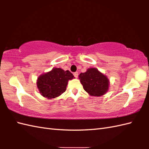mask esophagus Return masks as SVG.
<instances>
[{
    "mask_svg": "<svg viewBox=\"0 0 149 149\" xmlns=\"http://www.w3.org/2000/svg\"><path fill=\"white\" fill-rule=\"evenodd\" d=\"M74 75L75 77L77 78V77H78V72H74Z\"/></svg>",
    "mask_w": 149,
    "mask_h": 149,
    "instance_id": "34e87169",
    "label": "esophagus"
}]
</instances>
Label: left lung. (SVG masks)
<instances>
[{
  "label": "left lung",
  "instance_id": "obj_1",
  "mask_svg": "<svg viewBox=\"0 0 149 149\" xmlns=\"http://www.w3.org/2000/svg\"><path fill=\"white\" fill-rule=\"evenodd\" d=\"M84 90L91 96L99 97L105 94L109 88V80L97 68H91L79 75Z\"/></svg>",
  "mask_w": 149,
  "mask_h": 149
}]
</instances>
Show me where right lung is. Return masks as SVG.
I'll use <instances>...</instances> for the list:
<instances>
[{
  "mask_svg": "<svg viewBox=\"0 0 149 149\" xmlns=\"http://www.w3.org/2000/svg\"><path fill=\"white\" fill-rule=\"evenodd\" d=\"M74 78L69 70L53 68L38 79L37 86L42 95L48 99H54L65 92L68 80Z\"/></svg>",
  "mask_w": 149,
  "mask_h": 149,
  "instance_id": "add662e5",
  "label": "right lung"
}]
</instances>
